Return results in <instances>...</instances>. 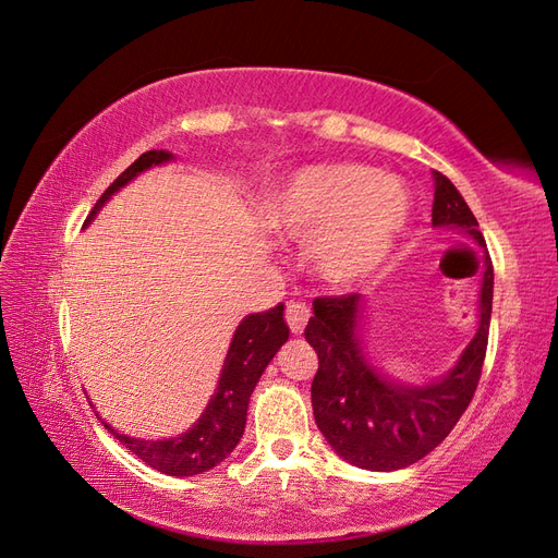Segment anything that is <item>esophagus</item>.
I'll use <instances>...</instances> for the list:
<instances>
[{"instance_id": "1", "label": "esophagus", "mask_w": 558, "mask_h": 558, "mask_svg": "<svg viewBox=\"0 0 558 558\" xmlns=\"http://www.w3.org/2000/svg\"><path fill=\"white\" fill-rule=\"evenodd\" d=\"M310 320V307L302 300H289L286 302V324H289L293 335H300L305 330Z\"/></svg>"}]
</instances>
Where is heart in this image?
<instances>
[{"mask_svg": "<svg viewBox=\"0 0 558 558\" xmlns=\"http://www.w3.org/2000/svg\"><path fill=\"white\" fill-rule=\"evenodd\" d=\"M275 228L310 238L330 281L369 277L391 256L410 218L404 185L356 162L312 165L286 179L267 199Z\"/></svg>", "mask_w": 558, "mask_h": 558, "instance_id": "b5f03b06", "label": "heart"}]
</instances>
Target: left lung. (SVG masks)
Returning a JSON list of instances; mask_svg holds the SVG:
<instances>
[{"mask_svg": "<svg viewBox=\"0 0 558 558\" xmlns=\"http://www.w3.org/2000/svg\"><path fill=\"white\" fill-rule=\"evenodd\" d=\"M433 223L453 226L484 248L480 328L449 375L428 386H402L384 379L367 363L356 335L363 310L359 293L314 300L305 328L318 356L312 381V408L318 430L344 461L365 470H400L424 459L456 426L477 391L488 344L494 302V265L477 218L453 183L435 172Z\"/></svg>", "mask_w": 558, "mask_h": 558, "instance_id": "left-lung-1", "label": "left lung"}]
</instances>
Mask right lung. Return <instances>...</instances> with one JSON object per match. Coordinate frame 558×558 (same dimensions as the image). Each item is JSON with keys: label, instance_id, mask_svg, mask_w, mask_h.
<instances>
[{"label": "right lung", "instance_id": "add662e5", "mask_svg": "<svg viewBox=\"0 0 558 558\" xmlns=\"http://www.w3.org/2000/svg\"><path fill=\"white\" fill-rule=\"evenodd\" d=\"M167 160H172V154H167V150H146V154H142L95 202L88 221H93V216L105 207V202L116 191H121L128 181L148 170V167ZM286 340H289V326L283 320L281 302L272 310L246 316L232 337L221 379H218V388L207 410L202 412L197 424L189 433L174 437V440H137V437L116 433L111 426L107 428L132 453H137L144 463L165 472V475L191 477L211 470L238 447L240 437L244 435L246 408L253 388H256L267 363L275 359V353Z\"/></svg>", "mask_w": 558, "mask_h": 558}]
</instances>
